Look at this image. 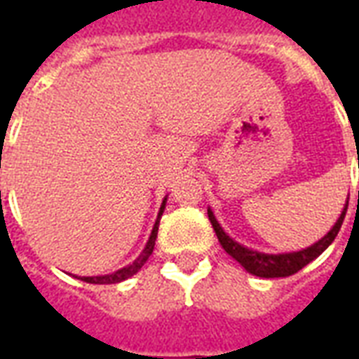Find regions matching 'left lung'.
Listing matches in <instances>:
<instances>
[{
  "instance_id": "obj_1",
  "label": "left lung",
  "mask_w": 359,
  "mask_h": 359,
  "mask_svg": "<svg viewBox=\"0 0 359 359\" xmlns=\"http://www.w3.org/2000/svg\"><path fill=\"white\" fill-rule=\"evenodd\" d=\"M348 202L344 205V210L340 213V217L337 219V223L332 225V229L329 233L325 234L321 241H317L316 244H311L308 248L298 250V252H286V254H265V252H257V250L246 248L242 246L236 241H233L229 234L223 231V226L219 225V221L213 215V211L208 210V217H210L211 225H213V231L217 234L221 246L225 250L226 254L231 257H234L238 264L244 267V269L256 275V277L264 278H275V277H288V275H294L298 273L302 267H306L309 262H313L316 257H319L323 254L325 250L331 246V242L337 238L340 226H342V221H344V215H346Z\"/></svg>"
}]
</instances>
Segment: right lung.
I'll use <instances>...</instances> for the list:
<instances>
[{"mask_svg":"<svg viewBox=\"0 0 359 359\" xmlns=\"http://www.w3.org/2000/svg\"><path fill=\"white\" fill-rule=\"evenodd\" d=\"M165 203H167V196L163 198V203H161V208H159V213H157V221L154 229H151V234H149L148 242H146V246L142 250V254L136 259H134L133 264H128L123 269L115 271V273H109V275H97V277H79L84 283H90V285H115V283H123L126 278H130L133 275H136L138 271L142 269V265L148 262V257L151 256V252H154V246H156V238H157V226H159V219L163 215L165 210Z\"/></svg>","mask_w":359,"mask_h":359,"instance_id":"add662e5","label":"right lung"}]
</instances>
